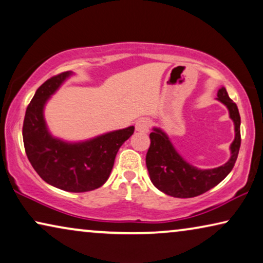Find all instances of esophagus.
<instances>
[{
    "label": "esophagus",
    "mask_w": 263,
    "mask_h": 263,
    "mask_svg": "<svg viewBox=\"0 0 263 263\" xmlns=\"http://www.w3.org/2000/svg\"><path fill=\"white\" fill-rule=\"evenodd\" d=\"M136 131L138 132H147L148 128H150V120L146 118H142L136 121Z\"/></svg>",
    "instance_id": "1"
}]
</instances>
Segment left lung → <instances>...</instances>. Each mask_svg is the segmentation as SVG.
<instances>
[{
    "instance_id": "1",
    "label": "left lung",
    "mask_w": 263,
    "mask_h": 263,
    "mask_svg": "<svg viewBox=\"0 0 263 263\" xmlns=\"http://www.w3.org/2000/svg\"><path fill=\"white\" fill-rule=\"evenodd\" d=\"M216 99L228 108L234 123L235 138L230 144L229 160L214 169H198L178 154L162 128L154 127L150 133L151 144L146 154V166L152 184L162 193L178 198L196 197L216 186L233 170L241 146L240 113L224 87L218 89Z\"/></svg>"
}]
</instances>
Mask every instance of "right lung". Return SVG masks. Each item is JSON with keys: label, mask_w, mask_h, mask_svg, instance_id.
Returning <instances> with one entry per match:
<instances>
[{"label": "right lung", "mask_w": 263, "mask_h": 263, "mask_svg": "<svg viewBox=\"0 0 263 263\" xmlns=\"http://www.w3.org/2000/svg\"><path fill=\"white\" fill-rule=\"evenodd\" d=\"M74 76L64 72L44 82L28 105L22 136L31 166L46 183L69 193L98 189L107 181L117 152L135 126L111 131L82 142H67L49 132L45 106L64 82Z\"/></svg>", "instance_id": "obj_1"}]
</instances>
